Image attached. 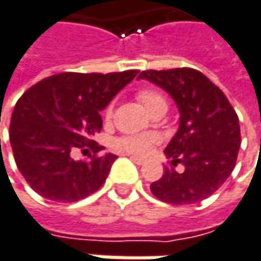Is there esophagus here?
<instances>
[{
	"label": "esophagus",
	"instance_id": "obj_1",
	"mask_svg": "<svg viewBox=\"0 0 261 261\" xmlns=\"http://www.w3.org/2000/svg\"><path fill=\"white\" fill-rule=\"evenodd\" d=\"M126 156H129V158H130V159H132V161H134L137 165H143V164L146 162L143 158H138V156H134V154H126Z\"/></svg>",
	"mask_w": 261,
	"mask_h": 261
}]
</instances>
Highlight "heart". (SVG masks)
I'll return each instance as SVG.
<instances>
[{"label":"heart","mask_w":261,"mask_h":261,"mask_svg":"<svg viewBox=\"0 0 261 261\" xmlns=\"http://www.w3.org/2000/svg\"><path fill=\"white\" fill-rule=\"evenodd\" d=\"M138 100L146 107L148 113H153L159 108L167 110V99L164 94L153 88H141L137 93ZM113 117V103H110L105 110V118L110 120ZM158 141V137L154 134H141V135H124L114 141V147L120 151L132 153V154H146L151 146Z\"/></svg>","instance_id":"1"}]
</instances>
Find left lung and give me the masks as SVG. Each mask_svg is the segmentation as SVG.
<instances>
[{"mask_svg":"<svg viewBox=\"0 0 261 261\" xmlns=\"http://www.w3.org/2000/svg\"><path fill=\"white\" fill-rule=\"evenodd\" d=\"M138 80L156 84L176 102L179 129L165 154L171 159L164 176L150 185L151 194L170 204H194L221 188L234 170L239 147V118L225 94L201 72L181 67L144 70ZM177 163L184 171H175Z\"/></svg>","mask_w":261,"mask_h":261,"instance_id":"left-lung-1","label":"left lung"}]
</instances>
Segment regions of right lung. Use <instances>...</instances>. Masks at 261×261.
<instances>
[{
	"instance_id": "1",
	"label": "right lung",
	"mask_w": 261,
	"mask_h": 261,
	"mask_svg": "<svg viewBox=\"0 0 261 261\" xmlns=\"http://www.w3.org/2000/svg\"><path fill=\"white\" fill-rule=\"evenodd\" d=\"M137 73L64 72L20 96L10 121V144L20 174L39 195L73 203L105 183L117 156H97L103 147L93 135L102 129L100 111ZM76 148H90L93 156L75 161L71 153Z\"/></svg>"
}]
</instances>
